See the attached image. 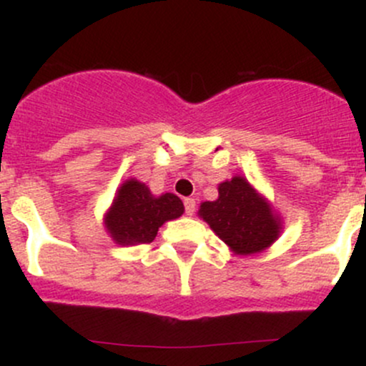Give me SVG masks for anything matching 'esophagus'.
Returning <instances> with one entry per match:
<instances>
[{
    "label": "esophagus",
    "mask_w": 366,
    "mask_h": 366,
    "mask_svg": "<svg viewBox=\"0 0 366 366\" xmlns=\"http://www.w3.org/2000/svg\"><path fill=\"white\" fill-rule=\"evenodd\" d=\"M184 209H186V215L191 217L196 209V201L191 199V197H186L184 199Z\"/></svg>",
    "instance_id": "34e87169"
}]
</instances>
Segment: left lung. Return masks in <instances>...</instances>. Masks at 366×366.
Here are the masks:
<instances>
[{
  "label": "left lung",
  "mask_w": 366,
  "mask_h": 366,
  "mask_svg": "<svg viewBox=\"0 0 366 366\" xmlns=\"http://www.w3.org/2000/svg\"><path fill=\"white\" fill-rule=\"evenodd\" d=\"M199 217L234 253H259L279 236V222L246 179L234 177L218 186V199L204 201Z\"/></svg>",
  "instance_id": "left-lung-1"
}]
</instances>
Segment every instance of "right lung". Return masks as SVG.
Instances as JSON below:
<instances>
[{
    "mask_svg": "<svg viewBox=\"0 0 366 366\" xmlns=\"http://www.w3.org/2000/svg\"><path fill=\"white\" fill-rule=\"evenodd\" d=\"M182 213L184 204L175 194L154 197L144 184L130 179L113 199L107 229L119 244H149L159 227Z\"/></svg>",
    "mask_w": 366,
    "mask_h": 366,
    "instance_id": "add662e5",
    "label": "right lung"
}]
</instances>
